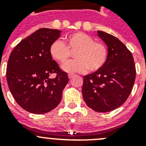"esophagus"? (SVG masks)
Listing matches in <instances>:
<instances>
[{"mask_svg":"<svg viewBox=\"0 0 146 146\" xmlns=\"http://www.w3.org/2000/svg\"><path fill=\"white\" fill-rule=\"evenodd\" d=\"M74 74H68V77H69V79L72 78V77H74Z\"/></svg>","mask_w":146,"mask_h":146,"instance_id":"1","label":"esophagus"}]
</instances>
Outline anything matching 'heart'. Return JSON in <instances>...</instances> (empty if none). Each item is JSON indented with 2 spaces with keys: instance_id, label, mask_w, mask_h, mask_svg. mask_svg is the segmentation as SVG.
<instances>
[{
  "instance_id": "obj_1",
  "label": "heart",
  "mask_w": 146,
  "mask_h": 146,
  "mask_svg": "<svg viewBox=\"0 0 146 146\" xmlns=\"http://www.w3.org/2000/svg\"><path fill=\"white\" fill-rule=\"evenodd\" d=\"M65 44L55 40L50 47L51 57L59 64H64L68 60L70 52H75L74 58L62 66V69L68 73H83L88 69L95 72L100 70L108 59L106 46L95 42L93 37L82 32L72 33L66 38Z\"/></svg>"
}]
</instances>
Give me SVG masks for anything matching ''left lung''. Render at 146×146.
<instances>
[{"label": "left lung", "mask_w": 146, "mask_h": 146, "mask_svg": "<svg viewBox=\"0 0 146 146\" xmlns=\"http://www.w3.org/2000/svg\"><path fill=\"white\" fill-rule=\"evenodd\" d=\"M108 47L107 61L100 70L84 76L82 94L92 110L106 113L121 106L131 94L136 77L132 54L111 34L98 31Z\"/></svg>", "instance_id": "obj_1"}]
</instances>
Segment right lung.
Listing matches in <instances>:
<instances>
[{
	"mask_svg": "<svg viewBox=\"0 0 146 146\" xmlns=\"http://www.w3.org/2000/svg\"><path fill=\"white\" fill-rule=\"evenodd\" d=\"M61 31L41 28L22 40L8 60L6 80L15 101L34 114L48 113L61 101L69 77L50 54L51 44ZM56 77L50 78L51 74Z\"/></svg>",
	"mask_w": 146,
	"mask_h": 146,
	"instance_id": "right-lung-1",
	"label": "right lung"
}]
</instances>
